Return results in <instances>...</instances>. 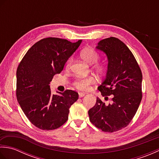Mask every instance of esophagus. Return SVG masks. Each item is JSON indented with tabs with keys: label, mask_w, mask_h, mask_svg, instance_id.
I'll list each match as a JSON object with an SVG mask.
<instances>
[{
	"label": "esophagus",
	"mask_w": 159,
	"mask_h": 159,
	"mask_svg": "<svg viewBox=\"0 0 159 159\" xmlns=\"http://www.w3.org/2000/svg\"><path fill=\"white\" fill-rule=\"evenodd\" d=\"M79 97H80V98H82V97H83L85 95V93H83V92H79Z\"/></svg>",
	"instance_id": "1"
}]
</instances>
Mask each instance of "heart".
<instances>
[{
    "instance_id": "1",
    "label": "heart",
    "mask_w": 159,
    "mask_h": 159,
    "mask_svg": "<svg viewBox=\"0 0 159 159\" xmlns=\"http://www.w3.org/2000/svg\"><path fill=\"white\" fill-rule=\"evenodd\" d=\"M80 56L81 59L89 64H93L92 70L98 75L103 76L106 74L107 67L104 63L98 62L100 59V55L95 50L90 47L83 48L80 52ZM73 57H70L66 63V69L70 70L73 63ZM95 78L93 76H88L87 77H78L74 80L73 85L77 89L80 91H87L90 86L95 83Z\"/></svg>"
}]
</instances>
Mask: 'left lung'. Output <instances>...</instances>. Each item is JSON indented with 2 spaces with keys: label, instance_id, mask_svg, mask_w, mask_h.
<instances>
[{
  "label": "left lung",
  "instance_id": "8db88e82",
  "mask_svg": "<svg viewBox=\"0 0 159 159\" xmlns=\"http://www.w3.org/2000/svg\"><path fill=\"white\" fill-rule=\"evenodd\" d=\"M96 48L108 58L106 79L98 89L106 100L112 97V102L106 105L97 98L88 111L89 120L99 129L113 133L126 127L137 113L142 98V73L133 54L119 39H104Z\"/></svg>",
  "mask_w": 159,
  "mask_h": 159
}]
</instances>
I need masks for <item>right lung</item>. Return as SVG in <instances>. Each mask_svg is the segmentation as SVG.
<instances>
[{"label":"right lung","instance_id":"1","mask_svg":"<svg viewBox=\"0 0 159 159\" xmlns=\"http://www.w3.org/2000/svg\"><path fill=\"white\" fill-rule=\"evenodd\" d=\"M82 40L72 43L43 38L29 48L16 71V97L29 120L42 130H55L68 119L70 108L79 98L73 90L51 93L49 84L59 74Z\"/></svg>","mask_w":159,"mask_h":159}]
</instances>
